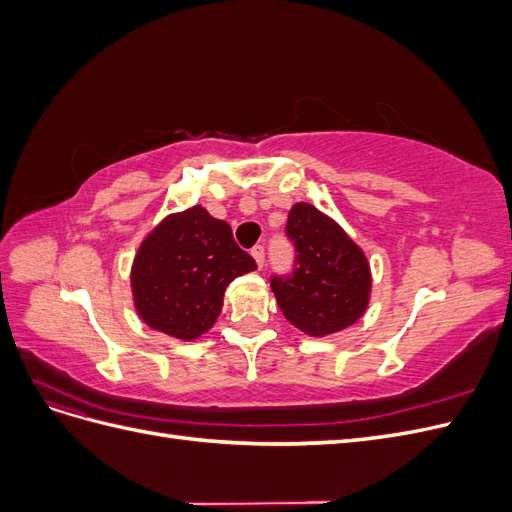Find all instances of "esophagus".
<instances>
[{"label":"esophagus","instance_id":"obj_1","mask_svg":"<svg viewBox=\"0 0 512 512\" xmlns=\"http://www.w3.org/2000/svg\"><path fill=\"white\" fill-rule=\"evenodd\" d=\"M252 256H254L258 267L265 265V247H262V245H254V247H252Z\"/></svg>","mask_w":512,"mask_h":512}]
</instances>
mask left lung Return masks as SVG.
<instances>
[{
    "label": "left lung",
    "instance_id": "left-lung-1",
    "mask_svg": "<svg viewBox=\"0 0 512 512\" xmlns=\"http://www.w3.org/2000/svg\"><path fill=\"white\" fill-rule=\"evenodd\" d=\"M286 235L297 256L290 275L271 277L277 305L307 335L344 331L369 303L371 273L363 250L335 220L307 203L290 209Z\"/></svg>",
    "mask_w": 512,
    "mask_h": 512
}]
</instances>
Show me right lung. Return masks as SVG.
<instances>
[{
    "mask_svg": "<svg viewBox=\"0 0 512 512\" xmlns=\"http://www.w3.org/2000/svg\"><path fill=\"white\" fill-rule=\"evenodd\" d=\"M256 269L224 220L194 205L170 213L138 247L130 273L141 320L181 342H192L218 320L226 286Z\"/></svg>",
    "mask_w": 512,
    "mask_h": 512,
    "instance_id": "right-lung-1",
    "label": "right lung"
}]
</instances>
